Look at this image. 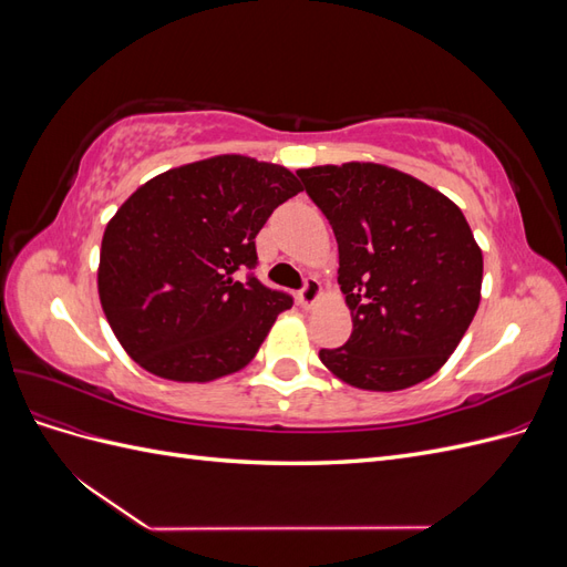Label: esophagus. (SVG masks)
<instances>
[{
    "mask_svg": "<svg viewBox=\"0 0 567 567\" xmlns=\"http://www.w3.org/2000/svg\"><path fill=\"white\" fill-rule=\"evenodd\" d=\"M319 298H321V284L317 279H307L302 290H300V296H298L300 305L302 307H312Z\"/></svg>",
    "mask_w": 567,
    "mask_h": 567,
    "instance_id": "esophagus-1",
    "label": "esophagus"
}]
</instances>
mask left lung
I'll return each instance as SVG.
<instances>
[{"instance_id":"obj_1","label":"left lung","mask_w":567,"mask_h":567,"mask_svg":"<svg viewBox=\"0 0 567 567\" xmlns=\"http://www.w3.org/2000/svg\"><path fill=\"white\" fill-rule=\"evenodd\" d=\"M331 221L352 336L321 364L359 390L423 383L456 350L477 312L483 250L458 205L379 163L298 169Z\"/></svg>"}]
</instances>
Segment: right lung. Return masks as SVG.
Here are the masks:
<instances>
[{
  "label": "right lung",
  "instance_id": "1",
  "mask_svg": "<svg viewBox=\"0 0 567 567\" xmlns=\"http://www.w3.org/2000/svg\"><path fill=\"white\" fill-rule=\"evenodd\" d=\"M300 192L284 165L227 153L167 169L120 205L101 238L96 286L136 364L177 383L250 364L293 300L244 271L274 208Z\"/></svg>",
  "mask_w": 567,
  "mask_h": 567
}]
</instances>
